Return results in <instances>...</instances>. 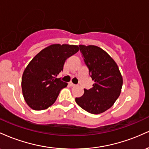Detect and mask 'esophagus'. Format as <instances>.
I'll return each mask as SVG.
<instances>
[{
  "label": "esophagus",
  "instance_id": "34e87169",
  "mask_svg": "<svg viewBox=\"0 0 149 149\" xmlns=\"http://www.w3.org/2000/svg\"><path fill=\"white\" fill-rule=\"evenodd\" d=\"M69 85H70V86H71V87H74V86H76V85L73 84V83H72V82H69Z\"/></svg>",
  "mask_w": 149,
  "mask_h": 149
}]
</instances>
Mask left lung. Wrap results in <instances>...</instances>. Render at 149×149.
<instances>
[{
	"instance_id": "1",
	"label": "left lung",
	"mask_w": 149,
	"mask_h": 149,
	"mask_svg": "<svg viewBox=\"0 0 149 149\" xmlns=\"http://www.w3.org/2000/svg\"><path fill=\"white\" fill-rule=\"evenodd\" d=\"M80 49L89 69L92 88L84 89V94L76 102L92 114H100L113 105L121 92L123 77L116 61L104 49L95 45H80Z\"/></svg>"
}]
</instances>
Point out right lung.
<instances>
[{
	"label": "right lung",
	"instance_id": "obj_1",
	"mask_svg": "<svg viewBox=\"0 0 149 149\" xmlns=\"http://www.w3.org/2000/svg\"><path fill=\"white\" fill-rule=\"evenodd\" d=\"M79 50L78 45L52 44L42 49L27 65L22 78V94L28 106L45 110L55 102L68 83L56 78L67 58Z\"/></svg>",
	"mask_w": 149,
	"mask_h": 149
}]
</instances>
